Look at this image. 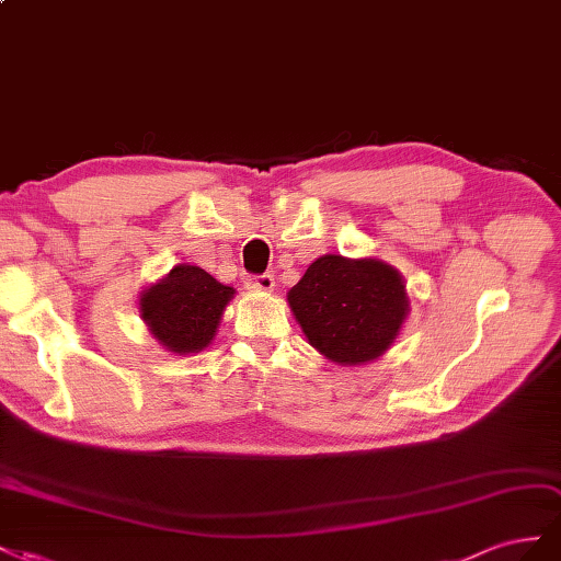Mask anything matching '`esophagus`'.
I'll return each mask as SVG.
<instances>
[{"label": "esophagus", "mask_w": 561, "mask_h": 561, "mask_svg": "<svg viewBox=\"0 0 561 561\" xmlns=\"http://www.w3.org/2000/svg\"><path fill=\"white\" fill-rule=\"evenodd\" d=\"M244 284H247L249 291L270 294L272 289H275V277H272V275H253V277H249Z\"/></svg>", "instance_id": "34e87169"}]
</instances>
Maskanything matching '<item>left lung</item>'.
Returning a JSON list of instances; mask_svg holds the SVG:
<instances>
[{
    "label": "left lung",
    "mask_w": 561,
    "mask_h": 561,
    "mask_svg": "<svg viewBox=\"0 0 561 561\" xmlns=\"http://www.w3.org/2000/svg\"><path fill=\"white\" fill-rule=\"evenodd\" d=\"M286 302L308 343L339 366L386 355L411 312L404 277L374 255H319Z\"/></svg>",
    "instance_id": "1"
}]
</instances>
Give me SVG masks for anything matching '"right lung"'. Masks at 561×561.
Listing matches in <instances>:
<instances>
[{"label": "right lung", "instance_id": "1", "mask_svg": "<svg viewBox=\"0 0 561 561\" xmlns=\"http://www.w3.org/2000/svg\"><path fill=\"white\" fill-rule=\"evenodd\" d=\"M234 294L206 270L181 263L140 291L138 312L159 345L173 355H190L211 345Z\"/></svg>", "mask_w": 561, "mask_h": 561}]
</instances>
